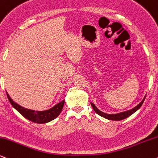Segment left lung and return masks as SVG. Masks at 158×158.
<instances>
[{
	"label": "left lung",
	"instance_id": "obj_1",
	"mask_svg": "<svg viewBox=\"0 0 158 158\" xmlns=\"http://www.w3.org/2000/svg\"><path fill=\"white\" fill-rule=\"evenodd\" d=\"M146 98V96L144 97L143 99L142 100V101L140 102V103H138V106H136L134 107L133 109H129V110H127V111H125V112H120V113H117V114H106V113H104L103 112H101V110H99L97 107H96V106L93 103H91V105H92V108H93L94 111L97 113L98 114H99L100 116L103 117V118H106V119H108V120H123L125 119V118H127L128 117L131 116V114H134V113L136 112V111H138L139 109L140 108V106H141L143 103L144 100H145Z\"/></svg>",
	"mask_w": 158,
	"mask_h": 158
}]
</instances>
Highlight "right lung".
Here are the masks:
<instances>
[{"label":"right lung","mask_w":158,"mask_h":158,"mask_svg":"<svg viewBox=\"0 0 158 158\" xmlns=\"http://www.w3.org/2000/svg\"><path fill=\"white\" fill-rule=\"evenodd\" d=\"M6 95L12 106L14 107L20 114H22L24 118H27V119L29 120H30V121L37 123H48V122H50L52 120L55 119V118L60 114L65 102L64 100L63 101L60 102V103H58L55 106H54L52 108L47 109V110L35 111L32 110V109H26L24 108V107L18 105V103H16L15 102L10 98V96L9 95V94L7 93V92Z\"/></svg>","instance_id":"add662e5"}]
</instances>
